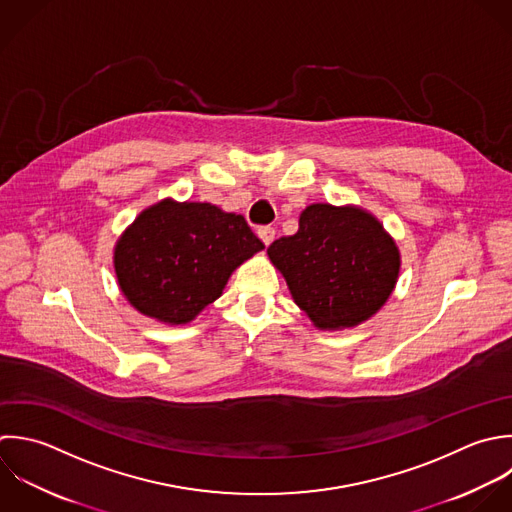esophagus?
<instances>
[{"mask_svg":"<svg viewBox=\"0 0 512 512\" xmlns=\"http://www.w3.org/2000/svg\"><path fill=\"white\" fill-rule=\"evenodd\" d=\"M257 235H259V239L269 247V245L273 243V239H275V229H273V227H259V229H257Z\"/></svg>","mask_w":512,"mask_h":512,"instance_id":"1","label":"esophagus"}]
</instances>
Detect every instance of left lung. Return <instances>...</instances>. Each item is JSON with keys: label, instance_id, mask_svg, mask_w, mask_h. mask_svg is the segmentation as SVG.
Instances as JSON below:
<instances>
[{"label": "left lung", "instance_id": "8db88e82", "mask_svg": "<svg viewBox=\"0 0 512 512\" xmlns=\"http://www.w3.org/2000/svg\"><path fill=\"white\" fill-rule=\"evenodd\" d=\"M267 255L297 307L321 331L371 319L391 297L401 271L395 239L357 205H307L297 233L273 241Z\"/></svg>", "mask_w": 512, "mask_h": 512}]
</instances>
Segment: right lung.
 I'll return each mask as SVG.
<instances>
[{"label":"right lung","instance_id":"obj_1","mask_svg":"<svg viewBox=\"0 0 512 512\" xmlns=\"http://www.w3.org/2000/svg\"><path fill=\"white\" fill-rule=\"evenodd\" d=\"M261 249L243 215L167 197L121 233L113 267L133 309L165 325H185L219 299L231 273Z\"/></svg>","mask_w":512,"mask_h":512}]
</instances>
